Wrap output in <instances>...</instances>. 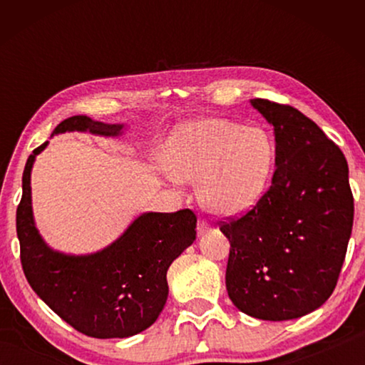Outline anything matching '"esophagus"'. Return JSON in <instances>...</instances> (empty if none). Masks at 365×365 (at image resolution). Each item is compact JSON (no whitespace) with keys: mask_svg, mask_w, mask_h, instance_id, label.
<instances>
[{"mask_svg":"<svg viewBox=\"0 0 365 365\" xmlns=\"http://www.w3.org/2000/svg\"><path fill=\"white\" fill-rule=\"evenodd\" d=\"M209 228H211V227H209V224H207L206 220H200V222H197V228H196V230H197V235H200V237H201V235L207 233Z\"/></svg>","mask_w":365,"mask_h":365,"instance_id":"34e87169","label":"esophagus"}]
</instances>
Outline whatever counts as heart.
I'll return each instance as SVG.
<instances>
[{"label":"heart","mask_w":365,"mask_h":365,"mask_svg":"<svg viewBox=\"0 0 365 365\" xmlns=\"http://www.w3.org/2000/svg\"><path fill=\"white\" fill-rule=\"evenodd\" d=\"M275 143L262 127H243L222 117L183 122L170 132L163 168L177 182L197 183L201 206L215 215L251 211L267 191Z\"/></svg>","instance_id":"obj_1"}]
</instances>
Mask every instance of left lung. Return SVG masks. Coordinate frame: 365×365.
<instances>
[{"instance_id":"left-lung-1","label":"left lung","mask_w":365,"mask_h":365,"mask_svg":"<svg viewBox=\"0 0 365 365\" xmlns=\"http://www.w3.org/2000/svg\"><path fill=\"white\" fill-rule=\"evenodd\" d=\"M251 106L274 127L277 169L262 200L220 227L230 242L225 285L240 311L280 322L330 298L353 230L354 201L344 154L316 122L261 98Z\"/></svg>"}]
</instances>
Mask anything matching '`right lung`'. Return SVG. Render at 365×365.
<instances>
[{"mask_svg": "<svg viewBox=\"0 0 365 365\" xmlns=\"http://www.w3.org/2000/svg\"><path fill=\"white\" fill-rule=\"evenodd\" d=\"M123 123H104L72 115L53 135L88 132L120 137ZM51 135V137H53ZM49 141L30 154L22 175V200L16 227L21 261L30 287L58 316L93 338H127L146 330L159 317L169 296L168 269L196 240V215L143 212L119 238L90 255L53 250L38 232L32 209L34 163Z\"/></svg>", "mask_w": 365, "mask_h": 365, "instance_id": "right-lung-1", "label": "right lung"}]
</instances>
